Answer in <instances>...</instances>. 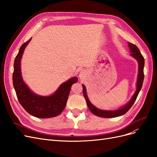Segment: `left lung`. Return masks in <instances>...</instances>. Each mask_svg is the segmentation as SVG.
I'll return each mask as SVG.
<instances>
[{"mask_svg": "<svg viewBox=\"0 0 157 157\" xmlns=\"http://www.w3.org/2000/svg\"><path fill=\"white\" fill-rule=\"evenodd\" d=\"M128 46H129V48L130 50V52L132 53L130 55L134 58L138 62L139 65V71H138V76H137V89L136 91L135 92L134 94L133 95L132 98L127 104L122 107V108L118 109V110L116 111H105V110H101L96 108L95 106H94L91 102L90 101L89 99L86 95V87L84 86V85L82 84L83 88V95L84 97L86 99L87 105L93 114L95 115H96L99 117L102 118H113V117H117L121 115H124V114L129 110L131 108V107L133 105V104L134 103L135 101L136 100V98L138 96V94L141 89L142 85H143L144 79V68L145 65V60L144 56L141 55L140 50L134 44H132L130 42H128Z\"/></svg>", "mask_w": 157, "mask_h": 157, "instance_id": "obj_1", "label": "left lung"}]
</instances>
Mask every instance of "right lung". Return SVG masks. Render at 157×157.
<instances>
[{
	"label": "right lung",
	"mask_w": 157,
	"mask_h": 157,
	"mask_svg": "<svg viewBox=\"0 0 157 157\" xmlns=\"http://www.w3.org/2000/svg\"><path fill=\"white\" fill-rule=\"evenodd\" d=\"M31 39L20 47L13 63V85L18 101L30 115L41 118L55 117L63 111L68 99L71 86L78 81L73 77L61 84L56 92L50 96H40L33 93L24 83L21 73V59Z\"/></svg>",
	"instance_id": "add662e5"
}]
</instances>
